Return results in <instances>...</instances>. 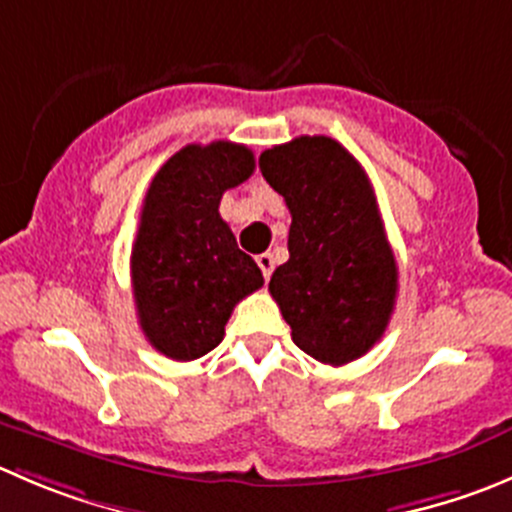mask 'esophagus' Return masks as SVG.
<instances>
[{"instance_id": "1", "label": "esophagus", "mask_w": 512, "mask_h": 512, "mask_svg": "<svg viewBox=\"0 0 512 512\" xmlns=\"http://www.w3.org/2000/svg\"><path fill=\"white\" fill-rule=\"evenodd\" d=\"M257 265H260L262 275H265V280H270L272 270H275V257L270 255V252H262V255H257Z\"/></svg>"}]
</instances>
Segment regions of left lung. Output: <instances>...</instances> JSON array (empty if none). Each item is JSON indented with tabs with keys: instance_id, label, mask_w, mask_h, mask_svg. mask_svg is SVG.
Wrapping results in <instances>:
<instances>
[{
	"instance_id": "left-lung-1",
	"label": "left lung",
	"mask_w": 512,
	"mask_h": 512,
	"mask_svg": "<svg viewBox=\"0 0 512 512\" xmlns=\"http://www.w3.org/2000/svg\"><path fill=\"white\" fill-rule=\"evenodd\" d=\"M260 172L292 215L290 260L270 295L300 350L325 365L365 355L388 327L398 262L360 162L332 137H295L260 155Z\"/></svg>"
}]
</instances>
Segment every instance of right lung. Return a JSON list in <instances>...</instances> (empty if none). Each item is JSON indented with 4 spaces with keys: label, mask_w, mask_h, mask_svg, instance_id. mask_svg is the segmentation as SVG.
I'll use <instances>...</instances> for the list:
<instances>
[{
    "label": "right lung",
    "mask_w": 512,
    "mask_h": 512,
    "mask_svg": "<svg viewBox=\"0 0 512 512\" xmlns=\"http://www.w3.org/2000/svg\"><path fill=\"white\" fill-rule=\"evenodd\" d=\"M252 172L255 155L245 145H187L147 190L132 245V290L142 332L172 360L215 350L237 302L265 282L220 217L222 195Z\"/></svg>",
    "instance_id": "1"
}]
</instances>
